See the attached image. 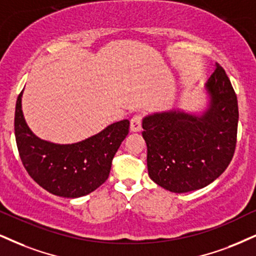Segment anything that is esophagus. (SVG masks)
<instances>
[{
	"instance_id": "1",
	"label": "esophagus",
	"mask_w": 256,
	"mask_h": 256,
	"mask_svg": "<svg viewBox=\"0 0 256 256\" xmlns=\"http://www.w3.org/2000/svg\"><path fill=\"white\" fill-rule=\"evenodd\" d=\"M141 123H142V115H141V114H136V115H134L130 120V130L140 132Z\"/></svg>"
}]
</instances>
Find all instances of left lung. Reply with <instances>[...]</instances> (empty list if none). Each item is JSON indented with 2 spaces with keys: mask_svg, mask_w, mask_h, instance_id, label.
Masks as SVG:
<instances>
[{
  "mask_svg": "<svg viewBox=\"0 0 256 256\" xmlns=\"http://www.w3.org/2000/svg\"><path fill=\"white\" fill-rule=\"evenodd\" d=\"M205 89L210 103L202 116L168 112L144 118L148 174L165 190L184 194L205 188L226 171L234 156L238 97L218 62Z\"/></svg>",
  "mask_w": 256,
  "mask_h": 256,
  "instance_id": "8db88e82",
  "label": "left lung"
}]
</instances>
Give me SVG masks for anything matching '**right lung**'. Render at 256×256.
I'll return each mask as SVG.
<instances>
[{"instance_id":"1","label":"right lung","mask_w":256,"mask_h":256,"mask_svg":"<svg viewBox=\"0 0 256 256\" xmlns=\"http://www.w3.org/2000/svg\"><path fill=\"white\" fill-rule=\"evenodd\" d=\"M22 91L15 106V140L18 156L34 182L50 194L66 198L85 196L108 179L112 162L129 133V121L112 123L100 133L72 144H56L36 138L21 110Z\"/></svg>"}]
</instances>
